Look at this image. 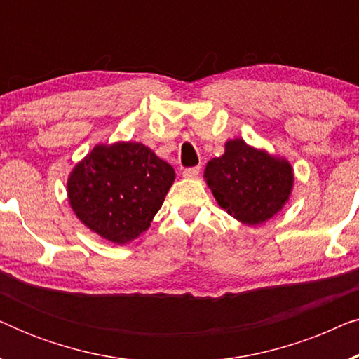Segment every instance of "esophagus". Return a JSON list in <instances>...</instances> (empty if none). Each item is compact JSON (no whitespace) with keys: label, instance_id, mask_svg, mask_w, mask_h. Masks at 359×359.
Segmentation results:
<instances>
[{"label":"esophagus","instance_id":"esophagus-1","mask_svg":"<svg viewBox=\"0 0 359 359\" xmlns=\"http://www.w3.org/2000/svg\"><path fill=\"white\" fill-rule=\"evenodd\" d=\"M201 171V166H191V168H186L183 171V176L184 178H196V176L199 175Z\"/></svg>","mask_w":359,"mask_h":359}]
</instances>
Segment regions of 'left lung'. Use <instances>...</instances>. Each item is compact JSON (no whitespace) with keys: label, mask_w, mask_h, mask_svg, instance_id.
I'll return each instance as SVG.
<instances>
[{"label":"left lung","mask_w":359,"mask_h":359,"mask_svg":"<svg viewBox=\"0 0 359 359\" xmlns=\"http://www.w3.org/2000/svg\"><path fill=\"white\" fill-rule=\"evenodd\" d=\"M204 178L220 208L247 225L263 224L276 215L294 184L287 160L253 149L242 139L225 144L224 155L205 165Z\"/></svg>","instance_id":"8db88e82"}]
</instances>
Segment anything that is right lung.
Instances as JSON below:
<instances>
[{
	"instance_id": "obj_1",
	"label": "right lung",
	"mask_w": 359,
	"mask_h": 359,
	"mask_svg": "<svg viewBox=\"0 0 359 359\" xmlns=\"http://www.w3.org/2000/svg\"><path fill=\"white\" fill-rule=\"evenodd\" d=\"M175 181L173 166L139 142L96 145L70 173L68 201L88 229L124 245L150 227Z\"/></svg>"
}]
</instances>
